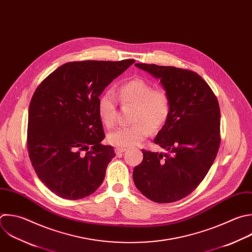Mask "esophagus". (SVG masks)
I'll use <instances>...</instances> for the list:
<instances>
[{
    "instance_id": "1",
    "label": "esophagus",
    "mask_w": 252,
    "mask_h": 252,
    "mask_svg": "<svg viewBox=\"0 0 252 252\" xmlns=\"http://www.w3.org/2000/svg\"><path fill=\"white\" fill-rule=\"evenodd\" d=\"M126 150V148H122V147H117V148L115 149V151H116L117 155H121V154H123Z\"/></svg>"
}]
</instances>
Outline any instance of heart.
I'll return each instance as SVG.
<instances>
[{"label":"heart","instance_id":"1","mask_svg":"<svg viewBox=\"0 0 252 252\" xmlns=\"http://www.w3.org/2000/svg\"><path fill=\"white\" fill-rule=\"evenodd\" d=\"M123 106L133 107L132 126L120 127L108 135V141L117 147H128L140 143L150 133L159 131L171 114V98L166 90L154 88L153 84L140 78L124 82L117 89ZM102 124L112 128L117 122L118 102L110 91L102 93L97 102Z\"/></svg>","mask_w":252,"mask_h":252}]
</instances>
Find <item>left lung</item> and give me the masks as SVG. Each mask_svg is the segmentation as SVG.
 <instances>
[{
	"label": "left lung",
	"mask_w": 252,
	"mask_h": 252,
	"mask_svg": "<svg viewBox=\"0 0 252 252\" xmlns=\"http://www.w3.org/2000/svg\"><path fill=\"white\" fill-rule=\"evenodd\" d=\"M159 78L171 98L168 122L154 142L168 154L142 149L134 167L136 188L156 203H173L190 195L209 172L220 143V112L208 83L196 72L174 66L136 63Z\"/></svg>",
	"instance_id": "left-lung-1"
}]
</instances>
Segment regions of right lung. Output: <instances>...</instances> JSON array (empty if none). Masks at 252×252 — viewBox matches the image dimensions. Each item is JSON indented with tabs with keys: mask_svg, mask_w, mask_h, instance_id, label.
Returning a JSON list of instances; mask_svg holds the SVG:
<instances>
[{
	"mask_svg": "<svg viewBox=\"0 0 252 252\" xmlns=\"http://www.w3.org/2000/svg\"><path fill=\"white\" fill-rule=\"evenodd\" d=\"M133 63L68 62L36 88L29 109V156L40 181L60 198H85L103 183L116 155L113 146L101 143L105 132L98 98Z\"/></svg>",
	"mask_w": 252,
	"mask_h": 252,
	"instance_id": "1",
	"label": "right lung"
}]
</instances>
